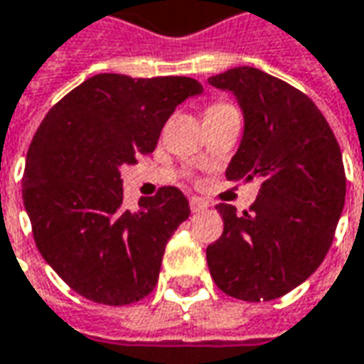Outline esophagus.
Masks as SVG:
<instances>
[{"mask_svg": "<svg viewBox=\"0 0 364 364\" xmlns=\"http://www.w3.org/2000/svg\"><path fill=\"white\" fill-rule=\"evenodd\" d=\"M208 205H210V203L205 202V200H203V198H190V210L194 211V213H200V211H203V210H208Z\"/></svg>", "mask_w": 364, "mask_h": 364, "instance_id": "34e87169", "label": "esophagus"}]
</instances>
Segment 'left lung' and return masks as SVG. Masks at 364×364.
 <instances>
[{
  "label": "left lung",
  "mask_w": 364,
  "mask_h": 364,
  "mask_svg": "<svg viewBox=\"0 0 364 364\" xmlns=\"http://www.w3.org/2000/svg\"><path fill=\"white\" fill-rule=\"evenodd\" d=\"M208 82L235 95L243 112L225 176L260 178L243 215L215 205L223 233L205 249L211 278L237 300H277L310 278L331 247L347 188L341 149L316 104L282 80L237 66Z\"/></svg>",
  "instance_id": "1"
}]
</instances>
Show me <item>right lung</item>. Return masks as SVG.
<instances>
[{
  "label": "right lung",
  "instance_id": "1",
  "mask_svg": "<svg viewBox=\"0 0 364 364\" xmlns=\"http://www.w3.org/2000/svg\"><path fill=\"white\" fill-rule=\"evenodd\" d=\"M202 92L186 76L95 74L38 125L23 203L38 252L80 296L125 306L153 292L166 243L190 205L178 188L164 186L136 211L125 210L121 168L153 153L176 105Z\"/></svg>",
  "mask_w": 364,
  "mask_h": 364
}]
</instances>
